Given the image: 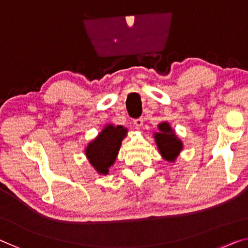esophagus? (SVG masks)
Segmentation results:
<instances>
[{
  "mask_svg": "<svg viewBox=\"0 0 248 248\" xmlns=\"http://www.w3.org/2000/svg\"><path fill=\"white\" fill-rule=\"evenodd\" d=\"M134 124H135L136 127H138V128L142 127V124H143V119H142V118H138V119L134 120Z\"/></svg>",
  "mask_w": 248,
  "mask_h": 248,
  "instance_id": "esophagus-1",
  "label": "esophagus"
}]
</instances>
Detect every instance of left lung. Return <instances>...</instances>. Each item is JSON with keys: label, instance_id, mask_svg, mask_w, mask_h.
Returning a JSON list of instances; mask_svg holds the SVG:
<instances>
[{"label": "left lung", "instance_id": "left-lung-1", "mask_svg": "<svg viewBox=\"0 0 248 248\" xmlns=\"http://www.w3.org/2000/svg\"><path fill=\"white\" fill-rule=\"evenodd\" d=\"M158 131L154 132V139L161 155L162 159L168 162H175L177 157L184 149V143L171 128L168 121H162L157 125Z\"/></svg>", "mask_w": 248, "mask_h": 248}]
</instances>
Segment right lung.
I'll return each instance as SVG.
<instances>
[{
	"instance_id": "right-lung-1",
	"label": "right lung",
	"mask_w": 248,
	"mask_h": 248,
	"mask_svg": "<svg viewBox=\"0 0 248 248\" xmlns=\"http://www.w3.org/2000/svg\"><path fill=\"white\" fill-rule=\"evenodd\" d=\"M127 135L128 129L124 125L107 124L98 136L84 148L89 164L99 175H108L109 168L116 162L121 142Z\"/></svg>"
}]
</instances>
